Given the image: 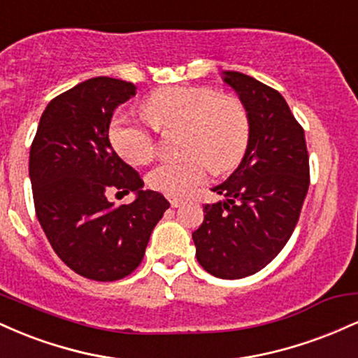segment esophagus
Segmentation results:
<instances>
[{"label":"esophagus","instance_id":"1","mask_svg":"<svg viewBox=\"0 0 358 358\" xmlns=\"http://www.w3.org/2000/svg\"><path fill=\"white\" fill-rule=\"evenodd\" d=\"M183 203V200L182 199H170V205L173 208H176V207H180V205Z\"/></svg>","mask_w":358,"mask_h":358}]
</instances>
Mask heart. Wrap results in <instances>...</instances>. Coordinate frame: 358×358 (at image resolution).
<instances>
[{
  "label": "heart",
  "mask_w": 358,
  "mask_h": 358,
  "mask_svg": "<svg viewBox=\"0 0 358 358\" xmlns=\"http://www.w3.org/2000/svg\"><path fill=\"white\" fill-rule=\"evenodd\" d=\"M143 116L158 131L183 127L185 162L159 163L148 185L168 196H185L207 182L208 164L227 170L244 155L250 121L244 104L234 96H219L210 87H166L143 104ZM114 151L131 165H145L155 156L153 131L126 113L114 114L109 124Z\"/></svg>",
  "instance_id": "1"
}]
</instances>
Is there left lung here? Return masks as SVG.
Segmentation results:
<instances>
[{
    "label": "left lung",
    "instance_id": "8db88e82",
    "mask_svg": "<svg viewBox=\"0 0 358 358\" xmlns=\"http://www.w3.org/2000/svg\"><path fill=\"white\" fill-rule=\"evenodd\" d=\"M249 114L250 134L239 166L212 192L225 200L203 207L192 239L196 261L222 279L257 273L281 252L299 219L310 187L305 131L278 90L224 71Z\"/></svg>",
    "mask_w": 358,
    "mask_h": 358
}]
</instances>
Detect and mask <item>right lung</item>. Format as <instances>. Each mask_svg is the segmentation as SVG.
<instances>
[{
  "label": "right lung",
  "mask_w": 358,
  "mask_h": 358,
  "mask_svg": "<svg viewBox=\"0 0 358 358\" xmlns=\"http://www.w3.org/2000/svg\"><path fill=\"white\" fill-rule=\"evenodd\" d=\"M136 94L131 82L94 77L50 101L30 150L36 217L62 261L80 276L116 281L138 268L155 225L170 203L145 190L138 171L109 141L117 106ZM109 189L133 191L134 203L114 206Z\"/></svg>",
  "instance_id": "right-lung-1"
}]
</instances>
